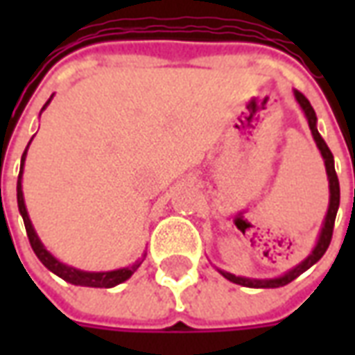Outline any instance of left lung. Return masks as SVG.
I'll use <instances>...</instances> for the list:
<instances>
[{"mask_svg": "<svg viewBox=\"0 0 355 355\" xmlns=\"http://www.w3.org/2000/svg\"><path fill=\"white\" fill-rule=\"evenodd\" d=\"M293 94H295V98H297L300 110L304 112L306 119H308V127H310L313 140H315V146L320 150L321 157H323V163H325V171H327L329 180L327 215H325V220L321 224V232L320 236H318L315 245H313L312 253L308 254L302 262H298L297 266H293L291 270H287L285 274L277 275V277L257 279V277H243V275L230 274V272H226V270H218L226 279H230L232 283H238V285H243V287H253V289H275V287L287 285V283H291L293 279H297L302 272H306L308 268L313 266L315 262L320 261L321 257L325 254V251H327L329 243H331V238H333L336 211H338V203H340V186H338V177H336L335 173V159H333V154H331V150H329V146L325 144V140L321 139L320 131H318V117H315V112H313L310 101H308L302 93H298V91H293Z\"/></svg>", "mask_w": 355, "mask_h": 355, "instance_id": "8db88e82", "label": "left lung"}]
</instances>
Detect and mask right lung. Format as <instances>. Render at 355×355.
Segmentation results:
<instances>
[{
    "mask_svg": "<svg viewBox=\"0 0 355 355\" xmlns=\"http://www.w3.org/2000/svg\"><path fill=\"white\" fill-rule=\"evenodd\" d=\"M53 98V96H51ZM51 98L45 102V106L42 108V112L47 106H49ZM32 142V140H30ZM30 142H28V146H30ZM28 146L24 150V154H22V159H20V173H19V180H17V203H19V211L20 215H22V220H24V226H26V234L28 239H30V245L34 249L35 257L42 261V264L47 270H51L53 274L58 275V277H62L64 282L72 283V285H81V287H101V289H110V287H116L119 283L127 282L129 277H131L139 266L144 261V257L146 253L140 257L139 261H135L132 264L125 268H117V270H110V272H85V270H78V268L68 266L64 262H60L55 257V254H51L45 245L42 243V239L37 238V234L34 230V224L30 220V215H28L26 211V203H24V193H22V173H24V162H26V154H28Z\"/></svg>",
    "mask_w": 355,
    "mask_h": 355,
    "instance_id": "add662e5",
    "label": "right lung"
}]
</instances>
